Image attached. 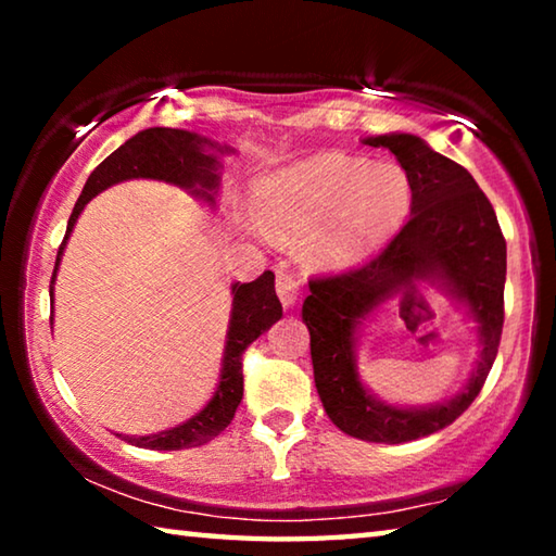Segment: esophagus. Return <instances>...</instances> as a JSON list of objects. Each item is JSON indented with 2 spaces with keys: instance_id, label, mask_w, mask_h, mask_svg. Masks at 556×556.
Segmentation results:
<instances>
[{
  "instance_id": "esophagus-1",
  "label": "esophagus",
  "mask_w": 556,
  "mask_h": 556,
  "mask_svg": "<svg viewBox=\"0 0 556 556\" xmlns=\"http://www.w3.org/2000/svg\"><path fill=\"white\" fill-rule=\"evenodd\" d=\"M277 296L287 308L296 304L299 299V277L287 269L277 271Z\"/></svg>"
}]
</instances>
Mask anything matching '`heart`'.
Wrapping results in <instances>:
<instances>
[{
	"label": "heart",
	"mask_w": 556,
	"mask_h": 556,
	"mask_svg": "<svg viewBox=\"0 0 556 556\" xmlns=\"http://www.w3.org/2000/svg\"><path fill=\"white\" fill-rule=\"evenodd\" d=\"M414 188L397 162L326 154L285 168L257 188L262 218L306 232V255L341 265L388 242L407 223Z\"/></svg>",
	"instance_id": "heart-1"
}]
</instances>
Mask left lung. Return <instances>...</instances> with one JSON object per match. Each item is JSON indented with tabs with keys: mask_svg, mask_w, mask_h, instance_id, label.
Instances as JSON below:
<instances>
[{
	"mask_svg": "<svg viewBox=\"0 0 556 556\" xmlns=\"http://www.w3.org/2000/svg\"><path fill=\"white\" fill-rule=\"evenodd\" d=\"M390 149L414 188L412 215L388 248L363 265L312 277L301 316L312 333L318 397L348 437L375 444H404L448 427L478 397L501 345L505 318L507 252L485 193L464 166L437 154L414 135L368 137ZM419 280L439 283L464 300L479 321L482 357L467 390L437 408L402 410L384 405L356 378L352 343L359 318L392 295H410Z\"/></svg>",
	"mask_w": 556,
	"mask_h": 556,
	"instance_id": "obj_1",
	"label": "left lung"
}]
</instances>
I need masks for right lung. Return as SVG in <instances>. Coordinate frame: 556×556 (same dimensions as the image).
I'll return each instance as SVG.
<instances>
[{
  "label": "right lung",
  "mask_w": 556,
  "mask_h": 556,
  "mask_svg": "<svg viewBox=\"0 0 556 556\" xmlns=\"http://www.w3.org/2000/svg\"><path fill=\"white\" fill-rule=\"evenodd\" d=\"M208 149H218L211 139L193 135L186 129L172 127H152L127 139L125 144L115 149L96 172L88 176L86 186L75 208L71 213L65 238L55 257V269L63 255L65 240L78 220L80 211L86 208L90 199L105 191L112 184L127 181V178H159V181L188 188V191L201 195L213 203V193L220 184L218 176V156ZM55 269L51 277V294ZM281 318V304L275 291V271H265L255 281L248 285H232V316L228 326V343H225L220 382L213 400L184 425L174 429L159 431L152 437H122L131 446L154 448V451H178L208 444L220 431L230 425L235 409L242 400V353L248 351L252 341L267 331V328Z\"/></svg>",
  "instance_id": "add662e5"
}]
</instances>
